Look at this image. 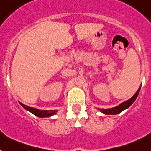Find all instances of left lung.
<instances>
[{
    "label": "left lung",
    "mask_w": 151,
    "mask_h": 151,
    "mask_svg": "<svg viewBox=\"0 0 151 151\" xmlns=\"http://www.w3.org/2000/svg\"><path fill=\"white\" fill-rule=\"evenodd\" d=\"M140 90H141V86L139 87L138 90L137 91L135 94L131 97L130 99L126 101H124V102L121 103L120 104L118 105V106H115V107L110 108V109H99L98 108V110L101 112V113L106 114V115H116V114H118V113H121L123 110H125V109L129 108L131 105L134 102V101L136 100L137 97H138V94H139Z\"/></svg>",
    "instance_id": "1"
}]
</instances>
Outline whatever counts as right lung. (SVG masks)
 I'll use <instances>...</instances> for the list:
<instances>
[{"instance_id": "right-lung-1", "label": "right lung", "mask_w": 151, "mask_h": 151, "mask_svg": "<svg viewBox=\"0 0 151 151\" xmlns=\"http://www.w3.org/2000/svg\"><path fill=\"white\" fill-rule=\"evenodd\" d=\"M19 103V104L22 106V107L25 109V110H28L30 113H32V114H34L35 116H36L40 117V118H45V117H50L51 116L54 115L56 114L57 112V110H38V109H36V108H33V107H30V106H28L26 105L23 104L22 103Z\"/></svg>"}]
</instances>
